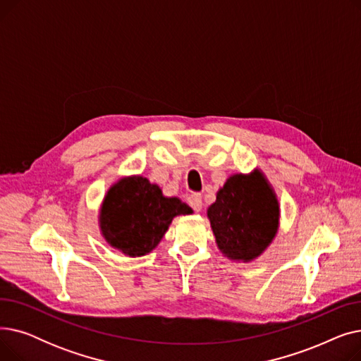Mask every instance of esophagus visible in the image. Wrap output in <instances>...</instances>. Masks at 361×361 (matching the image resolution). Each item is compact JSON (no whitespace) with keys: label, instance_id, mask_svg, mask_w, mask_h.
Returning <instances> with one entry per match:
<instances>
[{"label":"esophagus","instance_id":"1","mask_svg":"<svg viewBox=\"0 0 361 361\" xmlns=\"http://www.w3.org/2000/svg\"><path fill=\"white\" fill-rule=\"evenodd\" d=\"M188 203L193 207L196 212L202 211V195L200 193H193L188 196Z\"/></svg>","mask_w":361,"mask_h":361}]
</instances>
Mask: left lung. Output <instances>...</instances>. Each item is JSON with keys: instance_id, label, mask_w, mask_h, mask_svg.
<instances>
[{"instance_id": "1", "label": "left lung", "mask_w": 361, "mask_h": 361, "mask_svg": "<svg viewBox=\"0 0 361 361\" xmlns=\"http://www.w3.org/2000/svg\"><path fill=\"white\" fill-rule=\"evenodd\" d=\"M207 218L221 253L235 262L257 259L275 238L279 203L260 169L234 174L207 207Z\"/></svg>"}]
</instances>
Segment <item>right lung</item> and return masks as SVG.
I'll use <instances>...</instances> for the list:
<instances>
[{"instance_id":"add662e5","label":"right lung","mask_w":361,"mask_h":361,"mask_svg":"<svg viewBox=\"0 0 361 361\" xmlns=\"http://www.w3.org/2000/svg\"><path fill=\"white\" fill-rule=\"evenodd\" d=\"M192 212L178 197H165L158 184L130 176L109 187L101 204L99 228L111 247L140 257L157 247L176 216Z\"/></svg>"}]
</instances>
